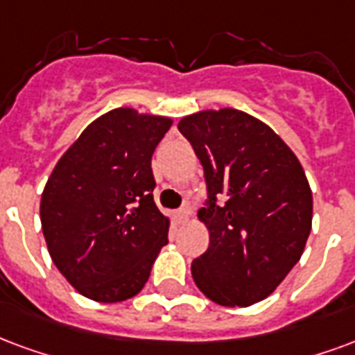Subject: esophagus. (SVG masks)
<instances>
[{"label": "esophagus", "mask_w": 355, "mask_h": 355, "mask_svg": "<svg viewBox=\"0 0 355 355\" xmlns=\"http://www.w3.org/2000/svg\"><path fill=\"white\" fill-rule=\"evenodd\" d=\"M188 216H190V209L188 207H182V209L175 211V220H177L178 224H184Z\"/></svg>", "instance_id": "34e87169"}]
</instances>
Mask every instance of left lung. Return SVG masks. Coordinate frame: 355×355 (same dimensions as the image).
I'll return each instance as SVG.
<instances>
[{"instance_id":"left-lung-1","label":"left lung","mask_w":355,"mask_h":355,"mask_svg":"<svg viewBox=\"0 0 355 355\" xmlns=\"http://www.w3.org/2000/svg\"><path fill=\"white\" fill-rule=\"evenodd\" d=\"M203 165L207 201L199 220L211 233L191 277L207 297L248 306L271 295L304 250L312 191L295 154L277 133L235 109L180 120Z\"/></svg>"}]
</instances>
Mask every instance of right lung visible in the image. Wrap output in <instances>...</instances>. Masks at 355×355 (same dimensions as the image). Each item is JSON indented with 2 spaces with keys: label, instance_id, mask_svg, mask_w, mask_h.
Returning <instances> with one entry per match:
<instances>
[{
  "label": "right lung",
  "instance_id": "1",
  "mask_svg": "<svg viewBox=\"0 0 355 355\" xmlns=\"http://www.w3.org/2000/svg\"><path fill=\"white\" fill-rule=\"evenodd\" d=\"M169 118L114 109L80 133L41 196L43 235L58 271L84 297L118 303L150 277L169 220L152 191V154Z\"/></svg>",
  "mask_w": 355,
  "mask_h": 355
}]
</instances>
